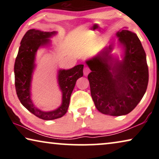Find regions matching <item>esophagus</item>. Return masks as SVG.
Listing matches in <instances>:
<instances>
[{
	"label": "esophagus",
	"mask_w": 159,
	"mask_h": 159,
	"mask_svg": "<svg viewBox=\"0 0 159 159\" xmlns=\"http://www.w3.org/2000/svg\"><path fill=\"white\" fill-rule=\"evenodd\" d=\"M89 73H90V70H89V68H88V67H85L84 70V74L85 75H87Z\"/></svg>",
	"instance_id": "esophagus-1"
}]
</instances>
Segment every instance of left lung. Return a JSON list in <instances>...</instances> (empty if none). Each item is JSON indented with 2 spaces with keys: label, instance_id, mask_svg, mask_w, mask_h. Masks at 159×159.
<instances>
[{
  "label": "left lung",
  "instance_id": "1",
  "mask_svg": "<svg viewBox=\"0 0 159 159\" xmlns=\"http://www.w3.org/2000/svg\"><path fill=\"white\" fill-rule=\"evenodd\" d=\"M122 60L111 54V44L87 60L91 94L100 112L125 115L133 111L146 93L148 83L146 55L135 33L127 27L116 33Z\"/></svg>",
  "mask_w": 159,
  "mask_h": 159
}]
</instances>
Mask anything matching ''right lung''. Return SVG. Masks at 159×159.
I'll return each instance as SVG.
<instances>
[{
    "instance_id": "add662e5",
    "label": "right lung",
    "mask_w": 159,
    "mask_h": 159,
    "mask_svg": "<svg viewBox=\"0 0 159 159\" xmlns=\"http://www.w3.org/2000/svg\"><path fill=\"white\" fill-rule=\"evenodd\" d=\"M57 32H42L34 30H28L22 38L14 64L15 87L19 101L33 115L44 120H52L62 117L68 111L71 93L76 80L82 77L84 65L57 71V84L62 92L61 104L52 111H43L37 108L32 100V80L36 64V54L40 48L51 45V38Z\"/></svg>"
}]
</instances>
